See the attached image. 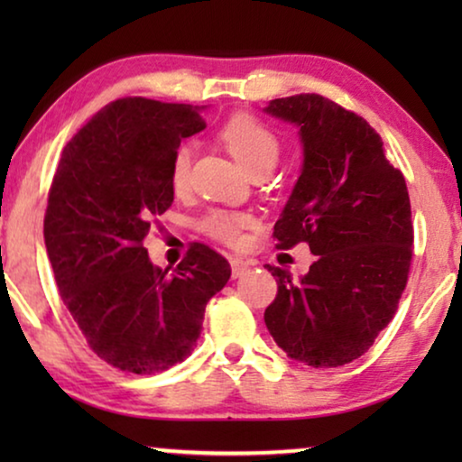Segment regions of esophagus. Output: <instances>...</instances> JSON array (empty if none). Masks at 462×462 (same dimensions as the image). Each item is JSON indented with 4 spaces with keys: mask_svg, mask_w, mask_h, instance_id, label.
I'll use <instances>...</instances> for the list:
<instances>
[{
    "mask_svg": "<svg viewBox=\"0 0 462 462\" xmlns=\"http://www.w3.org/2000/svg\"><path fill=\"white\" fill-rule=\"evenodd\" d=\"M250 269V263L244 258H231V273L233 277H242Z\"/></svg>",
    "mask_w": 462,
    "mask_h": 462,
    "instance_id": "1",
    "label": "esophagus"
}]
</instances>
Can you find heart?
I'll return each instance as SVG.
<instances>
[{
    "mask_svg": "<svg viewBox=\"0 0 462 462\" xmlns=\"http://www.w3.org/2000/svg\"><path fill=\"white\" fill-rule=\"evenodd\" d=\"M218 136L250 174L263 168L273 170L277 160H280V138L275 136L273 130L252 116H233L226 119ZM193 153L195 149L191 143H180L170 157V185H172L174 193H185L189 189ZM245 225H248L245 214L225 210H212L199 220L201 231L218 239V242L231 245L239 242Z\"/></svg>",
    "mask_w": 462,
    "mask_h": 462,
    "instance_id": "1",
    "label": "heart"
}]
</instances>
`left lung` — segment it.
<instances>
[{
	"mask_svg": "<svg viewBox=\"0 0 462 462\" xmlns=\"http://www.w3.org/2000/svg\"><path fill=\"white\" fill-rule=\"evenodd\" d=\"M264 111L294 124L302 144L277 248L305 242L318 256L300 280L267 264L277 296L264 324L288 357L337 368L364 356L400 305L414 242L406 180L376 130L319 94L275 98Z\"/></svg>",
	"mask_w": 462,
	"mask_h": 462,
	"instance_id": "1",
	"label": "left lung"
}]
</instances>
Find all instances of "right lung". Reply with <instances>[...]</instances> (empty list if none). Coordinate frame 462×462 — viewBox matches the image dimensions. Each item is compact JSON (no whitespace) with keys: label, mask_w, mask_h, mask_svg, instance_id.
Listing matches in <instances>:
<instances>
[{"label":"right lung","mask_w":462,"mask_h":462,"mask_svg":"<svg viewBox=\"0 0 462 462\" xmlns=\"http://www.w3.org/2000/svg\"><path fill=\"white\" fill-rule=\"evenodd\" d=\"M201 109L113 100L67 143L50 187L43 239L60 299L90 349L132 374L191 356L208 300L231 277L204 244H191L172 271L143 248L151 220L174 201L170 157L206 128Z\"/></svg>","instance_id":"add662e5"}]
</instances>
